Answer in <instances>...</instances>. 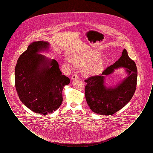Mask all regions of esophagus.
<instances>
[{"label":"esophagus","instance_id":"34e87169","mask_svg":"<svg viewBox=\"0 0 153 153\" xmlns=\"http://www.w3.org/2000/svg\"><path fill=\"white\" fill-rule=\"evenodd\" d=\"M78 78H79L78 76H77V74H73V76H72V80H74L75 79H78Z\"/></svg>","mask_w":153,"mask_h":153}]
</instances>
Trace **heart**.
Returning a JSON list of instances; mask_svg holds the SVG:
<instances>
[{"label": "heart", "instance_id": "heart-1", "mask_svg": "<svg viewBox=\"0 0 153 153\" xmlns=\"http://www.w3.org/2000/svg\"><path fill=\"white\" fill-rule=\"evenodd\" d=\"M100 56L99 52L89 50L72 54L69 58L74 65L84 66L83 73L85 75L95 76L102 73L105 65L104 59L99 58Z\"/></svg>", "mask_w": 153, "mask_h": 153}]
</instances>
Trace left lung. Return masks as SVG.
Returning <instances> with one entry per match:
<instances>
[{"mask_svg": "<svg viewBox=\"0 0 153 153\" xmlns=\"http://www.w3.org/2000/svg\"><path fill=\"white\" fill-rule=\"evenodd\" d=\"M120 67L125 69L127 77L117 85L107 87L105 85V76ZM137 76L136 64L124 49L120 58L104 70L101 75L92 76L85 80L87 83L85 95L90 109L102 115H111L122 109L131 100L135 93Z\"/></svg>", "mask_w": 153, "mask_h": 153, "instance_id": "1", "label": "left lung"}]
</instances>
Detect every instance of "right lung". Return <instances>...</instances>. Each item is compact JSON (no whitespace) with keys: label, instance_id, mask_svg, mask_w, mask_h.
<instances>
[{"label":"right lung","instance_id":"add662e5","mask_svg":"<svg viewBox=\"0 0 153 153\" xmlns=\"http://www.w3.org/2000/svg\"><path fill=\"white\" fill-rule=\"evenodd\" d=\"M50 44L44 41L30 44L17 61L15 85L22 103L32 111L47 115L58 109L62 102V90L70 83L54 59L39 53L48 51Z\"/></svg>","mask_w":153,"mask_h":153}]
</instances>
